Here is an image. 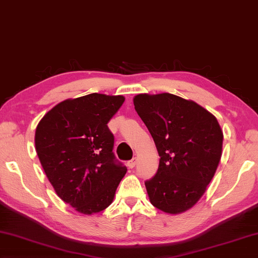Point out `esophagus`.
Listing matches in <instances>:
<instances>
[{
    "mask_svg": "<svg viewBox=\"0 0 258 258\" xmlns=\"http://www.w3.org/2000/svg\"><path fill=\"white\" fill-rule=\"evenodd\" d=\"M136 163H138V159H136V158H133L132 160L128 161V162H127V166H128L130 169H133L134 166L136 165Z\"/></svg>",
    "mask_w": 258,
    "mask_h": 258,
    "instance_id": "34e87169",
    "label": "esophagus"
}]
</instances>
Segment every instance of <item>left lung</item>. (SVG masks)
Here are the masks:
<instances>
[{
  "label": "left lung",
  "instance_id": "8db88e82",
  "mask_svg": "<svg viewBox=\"0 0 258 258\" xmlns=\"http://www.w3.org/2000/svg\"><path fill=\"white\" fill-rule=\"evenodd\" d=\"M135 110L152 135L158 172L145 181L151 204L176 215L194 207L216 173L224 134L215 116L169 93L136 95Z\"/></svg>",
  "mask_w": 258,
  "mask_h": 258
}]
</instances>
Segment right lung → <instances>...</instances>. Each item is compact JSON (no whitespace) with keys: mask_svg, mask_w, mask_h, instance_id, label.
I'll use <instances>...</instances> for the list:
<instances>
[{"mask_svg":"<svg viewBox=\"0 0 258 258\" xmlns=\"http://www.w3.org/2000/svg\"><path fill=\"white\" fill-rule=\"evenodd\" d=\"M124 100L97 93L66 99L35 130V151L45 175L59 198L78 213L107 208L127 171L115 159L107 126Z\"/></svg>","mask_w":258,"mask_h":258,"instance_id":"right-lung-1","label":"right lung"}]
</instances>
